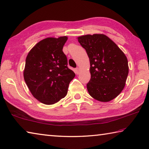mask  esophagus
<instances>
[{"label":"esophagus","mask_w":149,"mask_h":149,"mask_svg":"<svg viewBox=\"0 0 149 149\" xmlns=\"http://www.w3.org/2000/svg\"><path fill=\"white\" fill-rule=\"evenodd\" d=\"M75 74H79V73H80V70H79V68H76L75 69Z\"/></svg>","instance_id":"obj_1"}]
</instances>
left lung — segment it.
<instances>
[{"label": "left lung", "instance_id": "8db88e82", "mask_svg": "<svg viewBox=\"0 0 149 149\" xmlns=\"http://www.w3.org/2000/svg\"><path fill=\"white\" fill-rule=\"evenodd\" d=\"M77 40L90 60L91 77L86 84L89 94L100 102L112 100L125 86L129 70L126 55L104 34H87Z\"/></svg>", "mask_w": 149, "mask_h": 149}]
</instances>
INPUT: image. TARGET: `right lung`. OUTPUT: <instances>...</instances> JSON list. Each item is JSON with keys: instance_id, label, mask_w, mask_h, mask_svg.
Masks as SVG:
<instances>
[{"instance_id": "add662e5", "label": "right lung", "mask_w": 149, "mask_h": 149, "mask_svg": "<svg viewBox=\"0 0 149 149\" xmlns=\"http://www.w3.org/2000/svg\"><path fill=\"white\" fill-rule=\"evenodd\" d=\"M68 38H47L36 44L26 58L24 79L35 98L51 105L64 98L75 73L68 67L63 49Z\"/></svg>"}]
</instances>
